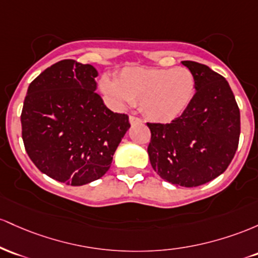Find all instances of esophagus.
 I'll return each mask as SVG.
<instances>
[{
  "instance_id": "esophagus-1",
  "label": "esophagus",
  "mask_w": 258,
  "mask_h": 258,
  "mask_svg": "<svg viewBox=\"0 0 258 258\" xmlns=\"http://www.w3.org/2000/svg\"><path fill=\"white\" fill-rule=\"evenodd\" d=\"M129 121H130V124H132V125H135V124H141V123H143V120H141L140 118L135 117V115H130Z\"/></svg>"
}]
</instances>
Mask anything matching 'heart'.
Instances as JSON below:
<instances>
[{
	"mask_svg": "<svg viewBox=\"0 0 258 258\" xmlns=\"http://www.w3.org/2000/svg\"><path fill=\"white\" fill-rule=\"evenodd\" d=\"M100 90L117 107L141 103L150 119L170 121L191 105L196 94V79L190 69L126 67L117 79L103 75Z\"/></svg>",
	"mask_w": 258,
	"mask_h": 258,
	"instance_id": "obj_1",
	"label": "heart"
}]
</instances>
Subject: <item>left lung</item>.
Returning a JSON list of instances; mask_svg holds the SVG:
<instances>
[{"mask_svg":"<svg viewBox=\"0 0 258 258\" xmlns=\"http://www.w3.org/2000/svg\"><path fill=\"white\" fill-rule=\"evenodd\" d=\"M181 63L195 75V97L170 123H147L151 130L147 152L162 179L194 187L213 180L230 164L239 145L240 111L221 74L192 60Z\"/></svg>","mask_w":258,"mask_h":258,"instance_id":"obj_1","label":"left lung"}]
</instances>
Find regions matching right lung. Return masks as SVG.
Wrapping results in <instances>:
<instances>
[{"instance_id":"add662e5","label":"right lung","mask_w":258,"mask_h":258,"mask_svg":"<svg viewBox=\"0 0 258 258\" xmlns=\"http://www.w3.org/2000/svg\"><path fill=\"white\" fill-rule=\"evenodd\" d=\"M97 71L73 59L54 63L31 82L22 115V138L33 163L73 186L97 180L111 167L126 130L96 90Z\"/></svg>"}]
</instances>
